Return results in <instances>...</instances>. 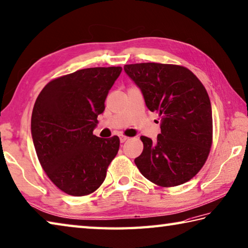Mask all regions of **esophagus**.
Masks as SVG:
<instances>
[{
    "label": "esophagus",
    "instance_id": "esophagus-1",
    "mask_svg": "<svg viewBox=\"0 0 248 248\" xmlns=\"http://www.w3.org/2000/svg\"><path fill=\"white\" fill-rule=\"evenodd\" d=\"M119 138H120V142H123V143H124V142H125V141H127V140L129 139L128 137H125V136H124V134H121V136H120Z\"/></svg>",
    "mask_w": 248,
    "mask_h": 248
}]
</instances>
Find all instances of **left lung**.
Wrapping results in <instances>:
<instances>
[{"label":"left lung","mask_w":248,"mask_h":248,"mask_svg":"<svg viewBox=\"0 0 248 248\" xmlns=\"http://www.w3.org/2000/svg\"><path fill=\"white\" fill-rule=\"evenodd\" d=\"M141 89L147 108L160 118L161 132L153 142L141 137L142 154L134 159L156 186H177L195 177L213 144L210 100L200 79L186 67L159 62L124 65Z\"/></svg>","instance_id":"1"}]
</instances>
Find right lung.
<instances>
[{"instance_id": "1", "label": "right lung", "mask_w": 248, "mask_h": 248, "mask_svg": "<svg viewBox=\"0 0 248 248\" xmlns=\"http://www.w3.org/2000/svg\"><path fill=\"white\" fill-rule=\"evenodd\" d=\"M121 69L94 67L55 78L34 103L31 134L38 159L48 179L66 194L95 192L118 153V137L98 138L93 129Z\"/></svg>"}]
</instances>
